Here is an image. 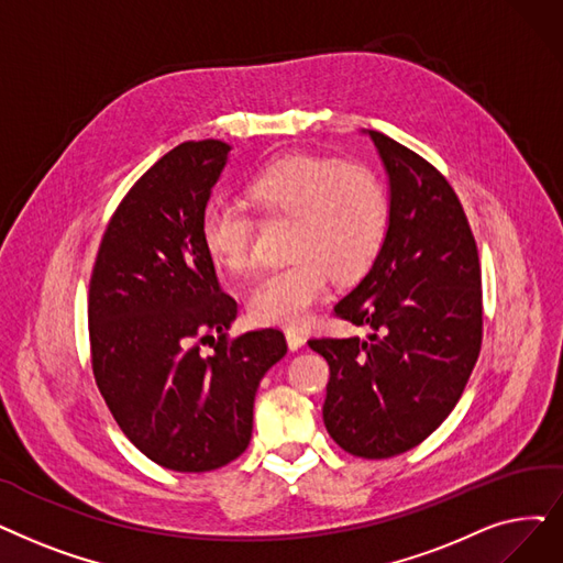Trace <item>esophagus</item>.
<instances>
[{
    "mask_svg": "<svg viewBox=\"0 0 563 563\" xmlns=\"http://www.w3.org/2000/svg\"><path fill=\"white\" fill-rule=\"evenodd\" d=\"M287 345H289V350L291 352H297V350H301L303 347V342H306V338L299 333V331H295V329H289L287 333Z\"/></svg>",
    "mask_w": 563,
    "mask_h": 563,
    "instance_id": "esophagus-1",
    "label": "esophagus"
}]
</instances>
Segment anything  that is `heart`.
Returning a JSON list of instances; mask_svg holds the SVG:
<instances>
[{
	"instance_id": "b5f03b06",
	"label": "heart",
	"mask_w": 563,
	"mask_h": 563,
	"mask_svg": "<svg viewBox=\"0 0 563 563\" xmlns=\"http://www.w3.org/2000/svg\"><path fill=\"white\" fill-rule=\"evenodd\" d=\"M249 205L268 221H291L285 253L291 257L251 289V320L299 327L329 280L352 283L375 264L388 230V195L365 165L327 156L287 154L243 184ZM209 257L232 274L255 262V216L241 202L216 200L200 218Z\"/></svg>"
}]
</instances>
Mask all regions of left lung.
<instances>
[{
  "mask_svg": "<svg viewBox=\"0 0 563 563\" xmlns=\"http://www.w3.org/2000/svg\"><path fill=\"white\" fill-rule=\"evenodd\" d=\"M373 137L390 186L382 253L333 312L368 338H312L329 363L324 426L352 455L419 446L457 405L483 340L476 239L455 190L419 154Z\"/></svg>",
  "mask_w": 563,
  "mask_h": 563,
  "instance_id": "obj_1",
  "label": "left lung"
}]
</instances>
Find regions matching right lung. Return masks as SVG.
Masks as SVG:
<instances>
[{
	"label": "right lung",
	"instance_id": "obj_1",
	"mask_svg": "<svg viewBox=\"0 0 563 563\" xmlns=\"http://www.w3.org/2000/svg\"><path fill=\"white\" fill-rule=\"evenodd\" d=\"M228 152L190 140L146 169L112 213L89 280L96 386L133 446L175 472H211L249 449L260 379L287 352L278 329L228 335L236 301L200 239Z\"/></svg>",
	"mask_w": 563,
	"mask_h": 563
}]
</instances>
